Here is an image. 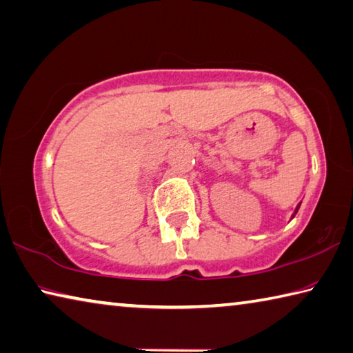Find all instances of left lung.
<instances>
[{
	"instance_id": "8db88e82",
	"label": "left lung",
	"mask_w": 353,
	"mask_h": 353,
	"mask_svg": "<svg viewBox=\"0 0 353 353\" xmlns=\"http://www.w3.org/2000/svg\"><path fill=\"white\" fill-rule=\"evenodd\" d=\"M299 207H301V203H298V207H296V208H294V213H293V216H292V217H294V214H296V213H298V210H299Z\"/></svg>"
}]
</instances>
